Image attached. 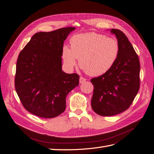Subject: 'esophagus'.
<instances>
[{
  "label": "esophagus",
  "instance_id": "34e87169",
  "mask_svg": "<svg viewBox=\"0 0 154 154\" xmlns=\"http://www.w3.org/2000/svg\"><path fill=\"white\" fill-rule=\"evenodd\" d=\"M85 81H86V79L85 78L82 77V76L80 78V83H83V82H85Z\"/></svg>",
  "mask_w": 154,
  "mask_h": 154
}]
</instances>
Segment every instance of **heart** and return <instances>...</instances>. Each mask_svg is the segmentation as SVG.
<instances>
[{"label": "heart", "mask_w": 154, "mask_h": 154, "mask_svg": "<svg viewBox=\"0 0 154 154\" xmlns=\"http://www.w3.org/2000/svg\"><path fill=\"white\" fill-rule=\"evenodd\" d=\"M70 48L64 45L62 57L69 69L76 66L93 76H101L113 67L118 59L119 45L117 40L105 35L89 32L72 36L69 40Z\"/></svg>", "instance_id": "heart-1"}]
</instances>
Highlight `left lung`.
Wrapping results in <instances>:
<instances>
[{
  "mask_svg": "<svg viewBox=\"0 0 154 154\" xmlns=\"http://www.w3.org/2000/svg\"><path fill=\"white\" fill-rule=\"evenodd\" d=\"M119 45L116 63L109 71L91 80L94 85L91 106L96 114L112 116L127 110L136 96L140 85L138 56L123 32L112 29Z\"/></svg>",
  "mask_w": 154,
  "mask_h": 154,
  "instance_id": "obj_1",
  "label": "left lung"
}]
</instances>
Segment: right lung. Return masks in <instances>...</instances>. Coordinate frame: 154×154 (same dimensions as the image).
<instances>
[{"label":"right lung","instance_id":"add662e5","mask_svg":"<svg viewBox=\"0 0 154 154\" xmlns=\"http://www.w3.org/2000/svg\"><path fill=\"white\" fill-rule=\"evenodd\" d=\"M75 27L36 32L18 55L15 90L24 108L44 118L63 112L66 96L79 85L77 74H67L62 67L64 41Z\"/></svg>","mask_w":154,"mask_h":154}]
</instances>
